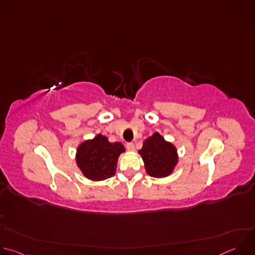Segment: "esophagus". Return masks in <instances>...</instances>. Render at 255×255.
Returning <instances> with one entry per match:
<instances>
[{"instance_id": "1", "label": "esophagus", "mask_w": 255, "mask_h": 255, "mask_svg": "<svg viewBox=\"0 0 255 255\" xmlns=\"http://www.w3.org/2000/svg\"><path fill=\"white\" fill-rule=\"evenodd\" d=\"M126 148L129 150V151H133L135 150V144L133 142H128L126 144Z\"/></svg>"}]
</instances>
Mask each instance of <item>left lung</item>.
I'll return each mask as SVG.
<instances>
[{
    "label": "left lung",
    "instance_id": "left-lung-1",
    "mask_svg": "<svg viewBox=\"0 0 255 255\" xmlns=\"http://www.w3.org/2000/svg\"><path fill=\"white\" fill-rule=\"evenodd\" d=\"M139 154L144 161L146 172L153 177L167 176L177 162L175 147L158 133H154L144 141Z\"/></svg>",
    "mask_w": 255,
    "mask_h": 255
}]
</instances>
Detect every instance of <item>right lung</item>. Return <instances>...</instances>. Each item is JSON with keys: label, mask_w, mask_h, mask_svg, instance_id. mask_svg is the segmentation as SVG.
I'll return each instance as SVG.
<instances>
[{"label": "right lung", "mask_w": 255, "mask_h": 255, "mask_svg": "<svg viewBox=\"0 0 255 255\" xmlns=\"http://www.w3.org/2000/svg\"><path fill=\"white\" fill-rule=\"evenodd\" d=\"M124 151L123 144L109 142L107 137L99 134L80 145L77 163L86 177L103 180L115 174L118 157Z\"/></svg>", "instance_id": "1"}]
</instances>
